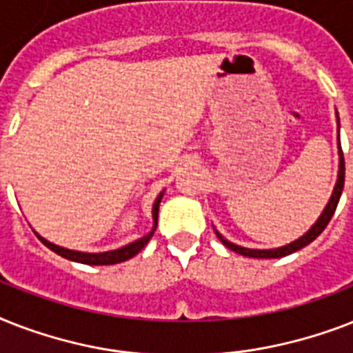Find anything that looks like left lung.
I'll return each mask as SVG.
<instances>
[{
	"mask_svg": "<svg viewBox=\"0 0 353 353\" xmlns=\"http://www.w3.org/2000/svg\"><path fill=\"white\" fill-rule=\"evenodd\" d=\"M335 117H337V152H339V172H337V181H335V187H334V192L330 196V201L326 203L324 207L323 214L319 216L317 221L310 227V231L306 234H302L299 240L291 241V243H285L282 247H274V249H249V247H241V245H236L232 241H229L227 238H223V234L216 231V236L220 238V241L227 249H231V251L238 252L241 256H249V258H282V256H288L291 252L299 251L302 247H306L307 243H312L315 238H317L321 232L326 229V225L330 223L332 220V216H334L335 209H337V203H339L341 199V194H343V188H345V157H343V148H341V139H339V130H341V124H339V113L335 112Z\"/></svg>",
	"mask_w": 353,
	"mask_h": 353,
	"instance_id": "8db88e82",
	"label": "left lung"
}]
</instances>
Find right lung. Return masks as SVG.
Returning <instances> with one entry per match:
<instances>
[{
	"instance_id": "add662e5",
	"label": "right lung",
	"mask_w": 353,
	"mask_h": 353,
	"mask_svg": "<svg viewBox=\"0 0 353 353\" xmlns=\"http://www.w3.org/2000/svg\"><path fill=\"white\" fill-rule=\"evenodd\" d=\"M165 196V190L155 198L154 207H152V220H154V225H152V231L148 234H144L143 238H139V240L132 241V243H128L124 247H119V249H113V251H104V252H82V251H73V249H68V247H60L57 243H52V241L46 240L43 236H38V240L47 245L51 251H54L60 256L68 258L71 262H79V263H88V265H112V263H119V262H126L132 256H135L141 249H144V245L148 243L150 238L154 236L155 227H157V216H159V205L161 199Z\"/></svg>"
}]
</instances>
